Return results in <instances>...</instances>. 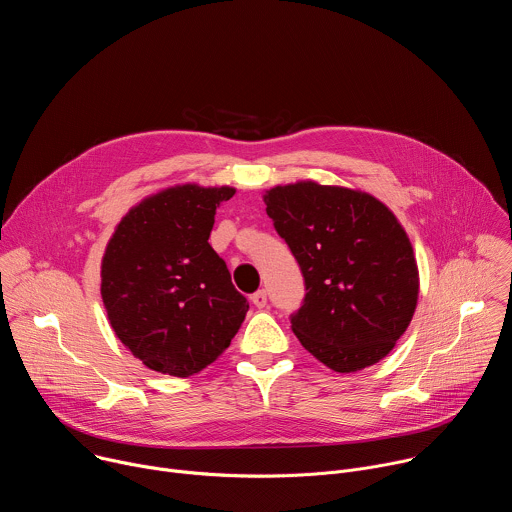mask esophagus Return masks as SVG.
Instances as JSON below:
<instances>
[{"label":"esophagus","instance_id":"34e87169","mask_svg":"<svg viewBox=\"0 0 512 512\" xmlns=\"http://www.w3.org/2000/svg\"><path fill=\"white\" fill-rule=\"evenodd\" d=\"M251 302H253L257 308H265V306H267V291H265V289L255 291V294L251 296Z\"/></svg>","mask_w":512,"mask_h":512}]
</instances>
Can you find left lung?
Returning <instances> with one entry per match:
<instances>
[{
  "mask_svg": "<svg viewBox=\"0 0 512 512\" xmlns=\"http://www.w3.org/2000/svg\"><path fill=\"white\" fill-rule=\"evenodd\" d=\"M275 231L306 279L291 330L336 373L383 360L417 308L419 269L393 210L369 192L300 180L265 190Z\"/></svg>",
  "mask_w": 512,
  "mask_h": 512,
  "instance_id": "1",
  "label": "left lung"
}]
</instances>
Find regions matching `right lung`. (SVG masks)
Here are the masks:
<instances>
[{
    "label": "right lung",
    "mask_w": 512,
    "mask_h": 512,
    "mask_svg": "<svg viewBox=\"0 0 512 512\" xmlns=\"http://www.w3.org/2000/svg\"><path fill=\"white\" fill-rule=\"evenodd\" d=\"M233 186L176 184L117 223L101 261V298L121 344L145 367L192 377L223 354L249 302L208 237Z\"/></svg>",
    "instance_id": "add662e5"
}]
</instances>
